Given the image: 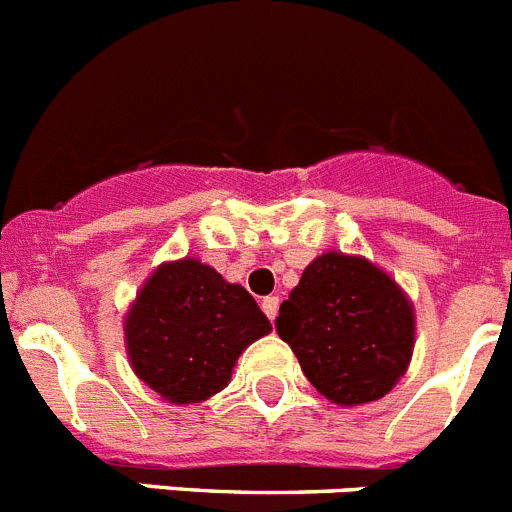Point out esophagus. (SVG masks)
<instances>
[{"label": "esophagus", "instance_id": "34e87169", "mask_svg": "<svg viewBox=\"0 0 512 512\" xmlns=\"http://www.w3.org/2000/svg\"><path fill=\"white\" fill-rule=\"evenodd\" d=\"M261 310H264V315L269 320H274L277 318V312H279V297H264V300H261Z\"/></svg>", "mask_w": 512, "mask_h": 512}]
</instances>
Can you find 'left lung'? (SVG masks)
<instances>
[{
	"label": "left lung",
	"instance_id": "left-lung-1",
	"mask_svg": "<svg viewBox=\"0 0 512 512\" xmlns=\"http://www.w3.org/2000/svg\"><path fill=\"white\" fill-rule=\"evenodd\" d=\"M274 325L312 387L336 405L384 397L413 356L408 297L359 256H318L282 302Z\"/></svg>",
	"mask_w": 512,
	"mask_h": 512
}]
</instances>
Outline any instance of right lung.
Wrapping results in <instances>:
<instances>
[{
  "mask_svg": "<svg viewBox=\"0 0 512 512\" xmlns=\"http://www.w3.org/2000/svg\"><path fill=\"white\" fill-rule=\"evenodd\" d=\"M271 323L241 284L194 259L156 269L125 323L138 379L176 405L202 402L230 382L243 348Z\"/></svg>",
  "mask_w": 512,
  "mask_h": 512,
  "instance_id": "1",
  "label": "right lung"
}]
</instances>
